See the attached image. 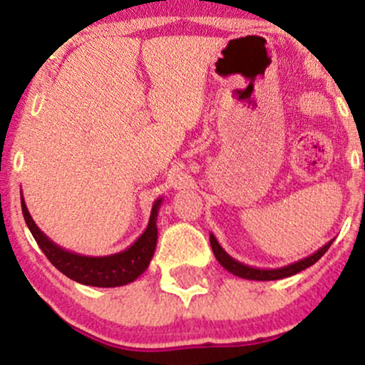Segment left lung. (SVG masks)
Wrapping results in <instances>:
<instances>
[{
    "label": "left lung",
    "instance_id": "obj_1",
    "mask_svg": "<svg viewBox=\"0 0 365 365\" xmlns=\"http://www.w3.org/2000/svg\"><path fill=\"white\" fill-rule=\"evenodd\" d=\"M333 240H329L328 244L322 245L319 250H316V252L309 255V257L300 259V261L292 262V264H288V266H283V267H274V269H262V267L247 266V264L233 259L228 252H225V249L220 245V242L216 240V237L212 235V233L209 235V242H211L212 252H215V257L217 259V262H220L226 271H230L232 274L238 276V278L254 279V282H273V279L288 278V276H293V274L300 273V271L307 269L309 266L316 264L322 257V255L326 254V250L329 249L331 244H333Z\"/></svg>",
    "mask_w": 365,
    "mask_h": 365
}]
</instances>
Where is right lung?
Returning <instances> with one entry per match:
<instances>
[{
    "label": "right lung",
    "mask_w": 365,
    "mask_h": 365,
    "mask_svg": "<svg viewBox=\"0 0 365 365\" xmlns=\"http://www.w3.org/2000/svg\"><path fill=\"white\" fill-rule=\"evenodd\" d=\"M20 200H22L24 220L27 223L29 230H31L32 237L36 238L37 245L41 247V250L49 259V262L58 271H61L63 274L73 279V282L101 288L123 287V284L135 282L148 269L150 259L154 255V250H156V221L163 197L154 200L153 209H150L148 228L144 230V233L128 249L111 255H103V257H91V255L75 254L72 250H66L58 244H54L51 238L46 235L43 230L34 223L31 212H29L27 206H25L22 195H20Z\"/></svg>",
    "instance_id": "obj_1"
}]
</instances>
